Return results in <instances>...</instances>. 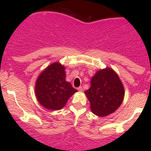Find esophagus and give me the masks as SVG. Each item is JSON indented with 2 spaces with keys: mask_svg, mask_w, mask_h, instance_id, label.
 I'll use <instances>...</instances> for the list:
<instances>
[{
  "mask_svg": "<svg viewBox=\"0 0 151 151\" xmlns=\"http://www.w3.org/2000/svg\"><path fill=\"white\" fill-rule=\"evenodd\" d=\"M77 90L79 91H80V92H82L83 91H84V89H83V88H82V86H79V87H78L77 88Z\"/></svg>",
  "mask_w": 151,
  "mask_h": 151,
  "instance_id": "esophagus-1",
  "label": "esophagus"
}]
</instances>
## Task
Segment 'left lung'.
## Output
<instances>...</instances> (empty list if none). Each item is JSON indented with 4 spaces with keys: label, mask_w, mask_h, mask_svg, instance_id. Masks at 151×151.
<instances>
[{
    "label": "left lung",
    "mask_w": 151,
    "mask_h": 151,
    "mask_svg": "<svg viewBox=\"0 0 151 151\" xmlns=\"http://www.w3.org/2000/svg\"><path fill=\"white\" fill-rule=\"evenodd\" d=\"M84 93L91 111L98 116L114 113L122 104L125 93L119 76L109 67L96 72L91 79V86Z\"/></svg>",
    "instance_id": "1"
}]
</instances>
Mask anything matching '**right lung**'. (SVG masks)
<instances>
[{"mask_svg":"<svg viewBox=\"0 0 151 151\" xmlns=\"http://www.w3.org/2000/svg\"><path fill=\"white\" fill-rule=\"evenodd\" d=\"M65 77V67L59 62L48 66L38 76L35 90L37 101L42 106L49 110H60L77 92Z\"/></svg>","mask_w":151,"mask_h":151,"instance_id":"right-lung-1","label":"right lung"}]
</instances>
